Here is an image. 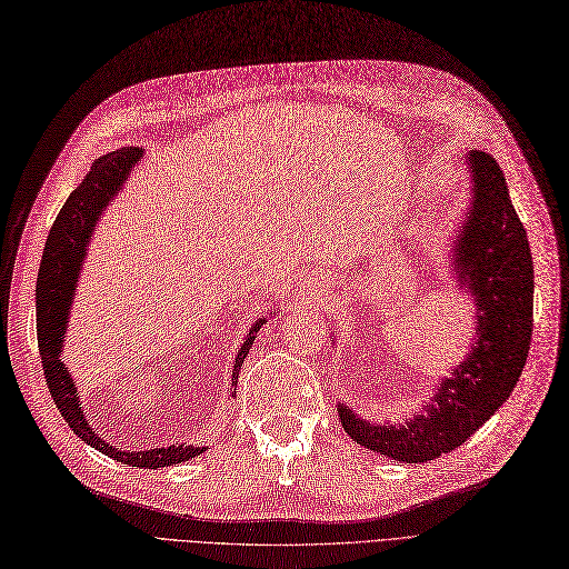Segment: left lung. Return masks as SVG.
Segmentation results:
<instances>
[{
  "mask_svg": "<svg viewBox=\"0 0 569 569\" xmlns=\"http://www.w3.org/2000/svg\"><path fill=\"white\" fill-rule=\"evenodd\" d=\"M463 160L471 200L452 238L447 270L471 297L473 346L402 423L367 421L356 409L337 405L352 440L402 463L433 461L471 438L513 393L530 350L535 266L527 232L497 160L480 150Z\"/></svg>",
  "mask_w": 569,
  "mask_h": 569,
  "instance_id": "8db88e82",
  "label": "left lung"
}]
</instances>
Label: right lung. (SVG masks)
<instances>
[{
  "instance_id": "obj_1",
  "label": "right lung",
  "mask_w": 569,
  "mask_h": 569,
  "mask_svg": "<svg viewBox=\"0 0 569 569\" xmlns=\"http://www.w3.org/2000/svg\"><path fill=\"white\" fill-rule=\"evenodd\" d=\"M146 150L139 146H127L120 150H112L103 158H98L89 173L77 186L70 198L66 200L63 209L58 211L56 223L49 232V240L44 244L42 263H39V276L34 287V306H37V343H39V358H42L44 377L49 383V393L61 409L63 419L72 428L77 438H82L98 452L117 459L122 463L136 468H167L181 461L200 457L209 447L176 442L169 447H152L141 449V452H131V449L114 447L106 442L96 433L80 402V390L74 386L70 369L63 362V341L68 331V316L74 299L77 280H80V270L87 259V247L93 238V230L98 219L103 217L110 202L122 192L124 183L131 179L133 167L143 160ZM276 316V312H270ZM266 325V318H259L251 325L249 335L244 337L238 356L232 362V390L238 388L240 367L247 358V352L257 339V331ZM234 398V393H232Z\"/></svg>"
}]
</instances>
